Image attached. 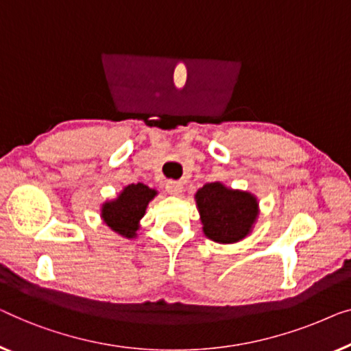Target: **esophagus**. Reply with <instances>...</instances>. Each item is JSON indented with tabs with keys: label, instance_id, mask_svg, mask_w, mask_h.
<instances>
[{
	"label": "esophagus",
	"instance_id": "1",
	"mask_svg": "<svg viewBox=\"0 0 351 351\" xmlns=\"http://www.w3.org/2000/svg\"><path fill=\"white\" fill-rule=\"evenodd\" d=\"M165 191L169 192L170 195H180L182 192V184L180 181H167Z\"/></svg>",
	"mask_w": 351,
	"mask_h": 351
}]
</instances>
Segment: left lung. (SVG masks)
<instances>
[{"label":"left lung","mask_w":351,"mask_h":351,"mask_svg":"<svg viewBox=\"0 0 351 351\" xmlns=\"http://www.w3.org/2000/svg\"><path fill=\"white\" fill-rule=\"evenodd\" d=\"M205 237L216 243H237L253 230L259 202L248 191L232 189L223 182H208L195 194Z\"/></svg>","instance_id":"left-lung-1"}]
</instances>
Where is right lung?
I'll return each instance as SVG.
<instances>
[{"label":"right lung","instance_id":"add662e5","mask_svg":"<svg viewBox=\"0 0 351 351\" xmlns=\"http://www.w3.org/2000/svg\"><path fill=\"white\" fill-rule=\"evenodd\" d=\"M156 195L157 191L143 182L125 186L116 199L101 205L103 223L125 239H135L136 230L140 229V221Z\"/></svg>","mask_w":351,"mask_h":351}]
</instances>
